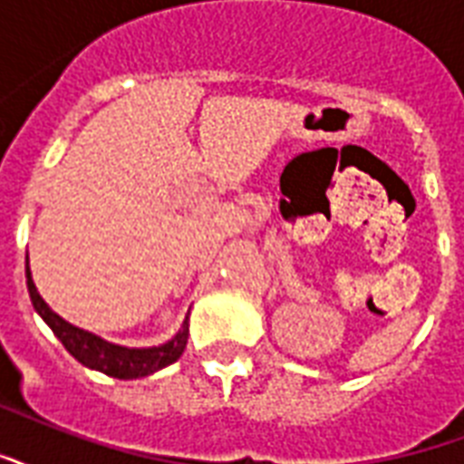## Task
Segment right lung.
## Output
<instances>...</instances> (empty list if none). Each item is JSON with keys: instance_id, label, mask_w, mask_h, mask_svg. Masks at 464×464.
<instances>
[{"instance_id": "add662e5", "label": "right lung", "mask_w": 464, "mask_h": 464, "mask_svg": "<svg viewBox=\"0 0 464 464\" xmlns=\"http://www.w3.org/2000/svg\"><path fill=\"white\" fill-rule=\"evenodd\" d=\"M26 287L28 296L34 309L38 311V316L44 318L45 324L51 326L65 350L84 367L104 372L116 380H136V377H148V374L158 372L162 367L172 365L179 360V355L187 348V335H189V316H185L182 326L177 331L168 343L162 345H153V348H126L119 343L104 341L102 335L84 331L80 326H72L70 321L58 316L55 311L44 302V296L38 295L35 282L31 277V267H28V256H26Z\"/></svg>"}]
</instances>
